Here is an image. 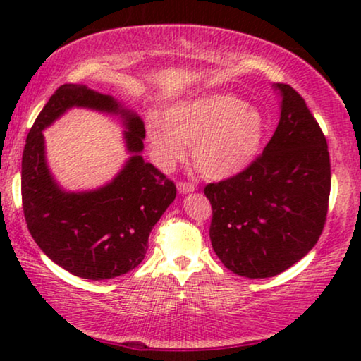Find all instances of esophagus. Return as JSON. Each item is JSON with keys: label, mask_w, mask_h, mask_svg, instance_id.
I'll use <instances>...</instances> for the list:
<instances>
[{"label": "esophagus", "mask_w": 361, "mask_h": 361, "mask_svg": "<svg viewBox=\"0 0 361 361\" xmlns=\"http://www.w3.org/2000/svg\"><path fill=\"white\" fill-rule=\"evenodd\" d=\"M177 189H179L180 194H189V192H194L195 190V185L192 184V182L180 180L179 184H177Z\"/></svg>", "instance_id": "34e87169"}]
</instances>
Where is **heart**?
<instances>
[{
    "instance_id": "heart-1",
    "label": "heart",
    "mask_w": 361,
    "mask_h": 361,
    "mask_svg": "<svg viewBox=\"0 0 361 361\" xmlns=\"http://www.w3.org/2000/svg\"><path fill=\"white\" fill-rule=\"evenodd\" d=\"M266 121L259 110L226 93L177 103L156 120L147 135L161 166L172 167L192 146L197 171L207 179H228L256 159L264 140Z\"/></svg>"
}]
</instances>
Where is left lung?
I'll list each match as a JSON object with an SVG mask.
<instances>
[{
  "label": "left lung",
  "mask_w": 361,
  "mask_h": 361,
  "mask_svg": "<svg viewBox=\"0 0 361 361\" xmlns=\"http://www.w3.org/2000/svg\"><path fill=\"white\" fill-rule=\"evenodd\" d=\"M281 118L263 152L240 174L205 185L210 241L225 268L271 278L302 259L322 235L329 210L330 156L304 98L274 83Z\"/></svg>",
  "instance_id": "left-lung-1"
}]
</instances>
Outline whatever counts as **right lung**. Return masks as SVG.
<instances>
[{
  "label": "right lung",
  "mask_w": 361,
  "mask_h": 361,
  "mask_svg": "<svg viewBox=\"0 0 361 361\" xmlns=\"http://www.w3.org/2000/svg\"><path fill=\"white\" fill-rule=\"evenodd\" d=\"M72 106L115 112L128 128L133 156L113 183L93 192L58 189L43 157L42 130ZM145 123L115 98L66 83L54 92L29 131L23 152L21 195L27 230L54 263L83 279H111L145 259L147 238L176 199V184L142 159Z\"/></svg>",
  "instance_id": "obj_1"
}]
</instances>
